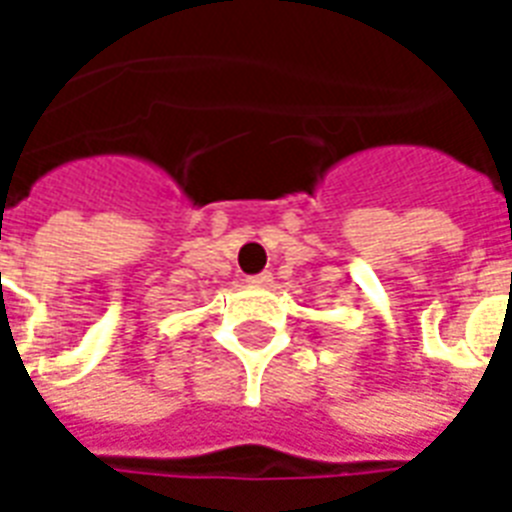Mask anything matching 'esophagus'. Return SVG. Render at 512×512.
<instances>
[{"label":"esophagus","mask_w":512,"mask_h":512,"mask_svg":"<svg viewBox=\"0 0 512 512\" xmlns=\"http://www.w3.org/2000/svg\"><path fill=\"white\" fill-rule=\"evenodd\" d=\"M246 282H249L252 288H268V285L274 282V277H271V274H257V277H249Z\"/></svg>","instance_id":"1"}]
</instances>
